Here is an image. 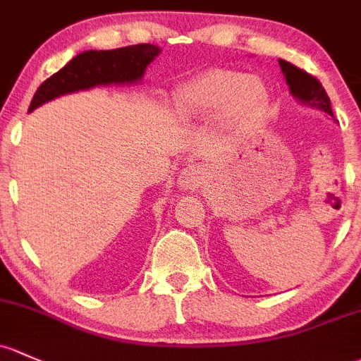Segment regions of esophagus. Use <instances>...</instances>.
Masks as SVG:
<instances>
[{
	"label": "esophagus",
	"instance_id": "obj_1",
	"mask_svg": "<svg viewBox=\"0 0 361 361\" xmlns=\"http://www.w3.org/2000/svg\"><path fill=\"white\" fill-rule=\"evenodd\" d=\"M204 180V169L199 166H188L178 176V187L183 192L199 190Z\"/></svg>",
	"mask_w": 361,
	"mask_h": 361
}]
</instances>
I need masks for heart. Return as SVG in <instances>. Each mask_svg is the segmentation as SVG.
Here are the masks:
<instances>
[{"label": "heart", "mask_w": 361, "mask_h": 361, "mask_svg": "<svg viewBox=\"0 0 361 361\" xmlns=\"http://www.w3.org/2000/svg\"><path fill=\"white\" fill-rule=\"evenodd\" d=\"M267 100V86L257 78L216 67L174 88L171 109L183 121H204L221 112L226 123L242 126L252 121Z\"/></svg>", "instance_id": "1"}]
</instances>
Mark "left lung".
Segmentation results:
<instances>
[{"label":"left lung","instance_id":"left-lung-1","mask_svg":"<svg viewBox=\"0 0 361 361\" xmlns=\"http://www.w3.org/2000/svg\"><path fill=\"white\" fill-rule=\"evenodd\" d=\"M279 63L280 69H282L283 78H286L287 86H289L290 94L299 102V104L306 105V107L310 109H314V111L325 112L331 117H334L327 91L324 90V86L320 85V81H318L317 78H313L308 72L301 71L299 67L286 62V60H279Z\"/></svg>","mask_w":361,"mask_h":361}]
</instances>
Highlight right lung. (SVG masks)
<instances>
[{"label":"right lung","mask_w":361,"mask_h":361,"mask_svg":"<svg viewBox=\"0 0 361 361\" xmlns=\"http://www.w3.org/2000/svg\"><path fill=\"white\" fill-rule=\"evenodd\" d=\"M161 48L150 43L133 44L117 50H88L75 55L74 59L59 72L48 78L34 93L29 112L47 102L91 90L94 86L133 85L142 81L147 66L154 62Z\"/></svg>","instance_id":"add662e5"}]
</instances>
